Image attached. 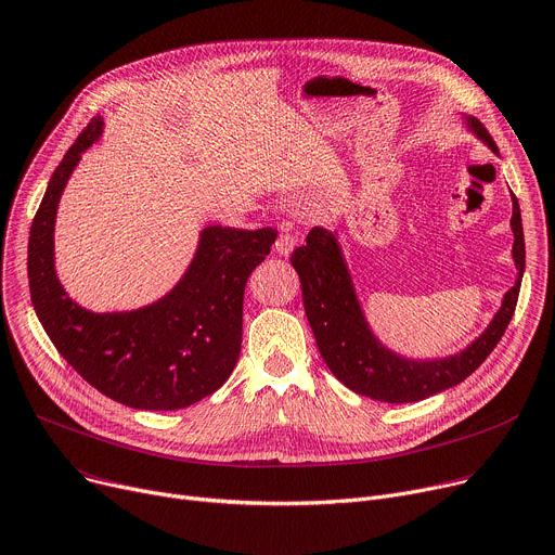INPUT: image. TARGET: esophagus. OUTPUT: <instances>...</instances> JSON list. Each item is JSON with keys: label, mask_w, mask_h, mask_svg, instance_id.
I'll return each instance as SVG.
<instances>
[{"label": "esophagus", "mask_w": 555, "mask_h": 555, "mask_svg": "<svg viewBox=\"0 0 555 555\" xmlns=\"http://www.w3.org/2000/svg\"><path fill=\"white\" fill-rule=\"evenodd\" d=\"M295 244H297V237L295 235H291V233H282L278 240H275V250L280 253V255H291L293 253V248H295Z\"/></svg>", "instance_id": "obj_1"}]
</instances>
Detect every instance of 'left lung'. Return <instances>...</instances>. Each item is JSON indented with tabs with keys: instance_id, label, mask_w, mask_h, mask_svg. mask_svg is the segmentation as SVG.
Instances as JSON below:
<instances>
[{
	"instance_id": "8db88e82",
	"label": "left lung",
	"mask_w": 555,
	"mask_h": 555,
	"mask_svg": "<svg viewBox=\"0 0 555 555\" xmlns=\"http://www.w3.org/2000/svg\"><path fill=\"white\" fill-rule=\"evenodd\" d=\"M462 119L466 131L498 155V146L485 126L472 115H462ZM511 202H514V216H511L514 248H511V258H514L518 271L516 284L504 293L493 320L472 345L460 353L431 360L400 356L382 343L373 333L358 300L337 231H326L320 227L311 229L307 244L293 250L291 264L300 275L305 311L313 328L320 356L345 387L358 396L389 404L417 402L460 385L487 360L504 335L511 318H514L525 273V233L520 204L514 193H511Z\"/></svg>"
}]
</instances>
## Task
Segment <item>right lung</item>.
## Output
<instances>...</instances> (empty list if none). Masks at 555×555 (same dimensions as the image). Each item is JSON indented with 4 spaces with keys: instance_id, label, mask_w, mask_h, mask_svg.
<instances>
[{
    "instance_id": "add662e5",
    "label": "right lung",
    "mask_w": 555,
    "mask_h": 555,
    "mask_svg": "<svg viewBox=\"0 0 555 555\" xmlns=\"http://www.w3.org/2000/svg\"><path fill=\"white\" fill-rule=\"evenodd\" d=\"M102 135L104 117H95L66 151L35 212L28 237L33 309L62 358L106 398L144 411L184 409L216 393L233 373L244 286L278 231L208 224L184 275L159 300L104 313L77 305L55 271V220L81 153Z\"/></svg>"
}]
</instances>
